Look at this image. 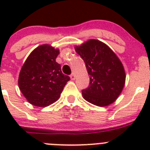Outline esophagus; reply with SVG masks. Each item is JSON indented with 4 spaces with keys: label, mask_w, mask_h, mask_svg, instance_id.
Returning <instances> with one entry per match:
<instances>
[{
    "label": "esophagus",
    "mask_w": 150,
    "mask_h": 150,
    "mask_svg": "<svg viewBox=\"0 0 150 150\" xmlns=\"http://www.w3.org/2000/svg\"><path fill=\"white\" fill-rule=\"evenodd\" d=\"M70 77H71V79H72V80H74V79H75V78H76V76H75V74L73 73V74H71V75L70 76Z\"/></svg>",
    "instance_id": "1"
}]
</instances>
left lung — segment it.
Wrapping results in <instances>:
<instances>
[{
    "label": "left lung",
    "instance_id": "1",
    "mask_svg": "<svg viewBox=\"0 0 150 150\" xmlns=\"http://www.w3.org/2000/svg\"><path fill=\"white\" fill-rule=\"evenodd\" d=\"M74 48L84 61L90 76L89 86L82 91L83 98L98 107L112 104L125 83L121 61L109 46L98 40H88Z\"/></svg>",
    "mask_w": 150,
    "mask_h": 150
}]
</instances>
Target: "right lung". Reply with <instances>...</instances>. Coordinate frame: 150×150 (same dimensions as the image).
I'll list each match as a JSON object with an SVG mask.
<instances>
[{
  "label": "right lung",
  "instance_id": "obj_1",
  "mask_svg": "<svg viewBox=\"0 0 150 150\" xmlns=\"http://www.w3.org/2000/svg\"><path fill=\"white\" fill-rule=\"evenodd\" d=\"M59 49L43 44L34 49L21 69L18 87L26 100L36 107L50 105L60 98L70 77L62 74L55 59Z\"/></svg>",
  "mask_w": 150,
  "mask_h": 150
}]
</instances>
